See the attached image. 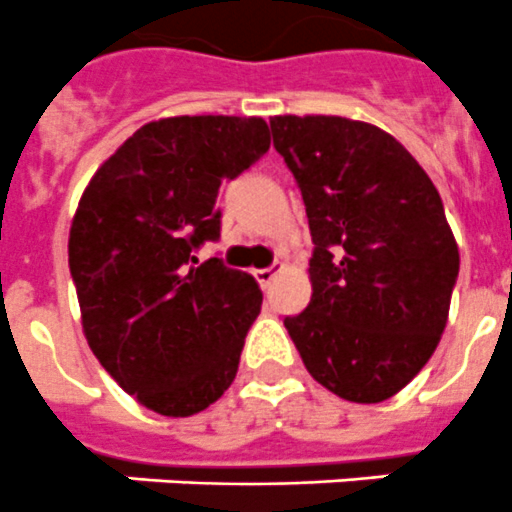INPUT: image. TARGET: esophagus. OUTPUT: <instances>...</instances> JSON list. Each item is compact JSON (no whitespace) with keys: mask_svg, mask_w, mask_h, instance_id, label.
<instances>
[{"mask_svg":"<svg viewBox=\"0 0 512 512\" xmlns=\"http://www.w3.org/2000/svg\"><path fill=\"white\" fill-rule=\"evenodd\" d=\"M281 265H275V268H262V270H255V278H257V283H260L262 288H268L270 283H273V278L278 273H281Z\"/></svg>","mask_w":512,"mask_h":512,"instance_id":"obj_1","label":"esophagus"}]
</instances>
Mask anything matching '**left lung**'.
<instances>
[{
    "label": "left lung",
    "instance_id": "1",
    "mask_svg": "<svg viewBox=\"0 0 512 512\" xmlns=\"http://www.w3.org/2000/svg\"><path fill=\"white\" fill-rule=\"evenodd\" d=\"M301 188L311 301L286 330L311 379L376 404L430 361L448 322L459 244L428 172L391 133L340 115H275Z\"/></svg>",
    "mask_w": 512,
    "mask_h": 512
}]
</instances>
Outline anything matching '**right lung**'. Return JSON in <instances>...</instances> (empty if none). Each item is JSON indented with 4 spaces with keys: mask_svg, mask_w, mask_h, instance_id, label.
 I'll return each instance as SVG.
<instances>
[{
    "mask_svg": "<svg viewBox=\"0 0 512 512\" xmlns=\"http://www.w3.org/2000/svg\"><path fill=\"white\" fill-rule=\"evenodd\" d=\"M270 149L262 118L175 115L123 141L97 167L69 229L82 330L105 371L146 410L190 417L231 386L260 314L250 273L198 262L219 239L216 208Z\"/></svg>",
    "mask_w": 512,
    "mask_h": 512,
    "instance_id": "obj_1",
    "label": "right lung"
}]
</instances>
